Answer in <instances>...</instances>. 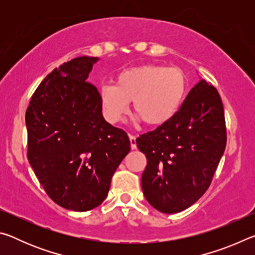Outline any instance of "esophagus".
I'll use <instances>...</instances> for the list:
<instances>
[{
    "mask_svg": "<svg viewBox=\"0 0 255 255\" xmlns=\"http://www.w3.org/2000/svg\"><path fill=\"white\" fill-rule=\"evenodd\" d=\"M129 140H130V147H131V149H136V148H137L136 136L130 135V133H129Z\"/></svg>",
    "mask_w": 255,
    "mask_h": 255,
    "instance_id": "obj_1",
    "label": "esophagus"
}]
</instances>
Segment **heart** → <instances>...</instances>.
Instances as JSON below:
<instances>
[{
	"label": "heart",
	"mask_w": 255,
	"mask_h": 255,
	"mask_svg": "<svg viewBox=\"0 0 255 255\" xmlns=\"http://www.w3.org/2000/svg\"><path fill=\"white\" fill-rule=\"evenodd\" d=\"M185 89L187 79L181 68L145 64L120 72L115 77L114 86H101L99 97L109 122L123 120L131 102L138 120L148 127H158L174 117Z\"/></svg>",
	"instance_id": "heart-1"
}]
</instances>
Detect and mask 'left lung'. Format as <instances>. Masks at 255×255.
<instances>
[{"label":"left lung","mask_w":255,"mask_h":255,"mask_svg":"<svg viewBox=\"0 0 255 255\" xmlns=\"http://www.w3.org/2000/svg\"><path fill=\"white\" fill-rule=\"evenodd\" d=\"M226 140L221 96L201 80L173 118L136 139L147 158L141 175L147 201L165 214L179 213L195 204L209 188Z\"/></svg>","instance_id":"obj_1"}]
</instances>
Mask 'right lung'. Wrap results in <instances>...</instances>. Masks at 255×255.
I'll list each match as a JSON object with an SVG mask.
<instances>
[{
    "mask_svg": "<svg viewBox=\"0 0 255 255\" xmlns=\"http://www.w3.org/2000/svg\"><path fill=\"white\" fill-rule=\"evenodd\" d=\"M98 59L82 56L55 68L25 111L30 165L50 199L74 211L106 199L130 150L127 133L106 122L98 89L86 81Z\"/></svg>",
    "mask_w": 255,
    "mask_h": 255,
    "instance_id": "right-lung-1",
    "label": "right lung"
}]
</instances>
